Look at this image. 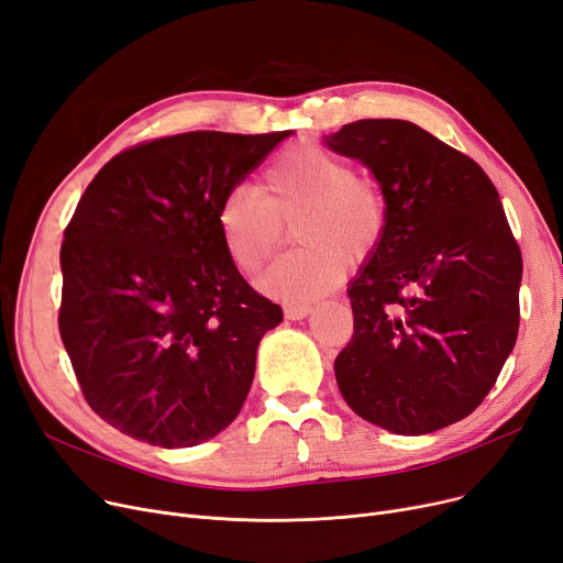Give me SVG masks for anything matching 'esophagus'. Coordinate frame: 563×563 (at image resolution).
I'll list each match as a JSON object with an SVG mask.
<instances>
[{"label": "esophagus", "instance_id": "obj_1", "mask_svg": "<svg viewBox=\"0 0 563 563\" xmlns=\"http://www.w3.org/2000/svg\"><path fill=\"white\" fill-rule=\"evenodd\" d=\"M310 310H312L310 303H287L285 306V317H289V320H303V317H308Z\"/></svg>", "mask_w": 563, "mask_h": 563}]
</instances>
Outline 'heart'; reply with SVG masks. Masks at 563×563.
I'll use <instances>...</instances> for the list:
<instances>
[{"label":"heart","instance_id":"heart-1","mask_svg":"<svg viewBox=\"0 0 563 563\" xmlns=\"http://www.w3.org/2000/svg\"><path fill=\"white\" fill-rule=\"evenodd\" d=\"M384 188L356 175L350 158L320 144H299L264 167L255 188H234L218 205L216 225L241 274H255L276 253L291 223L301 246L283 253L260 287L289 303H308L345 276V257H371L388 228Z\"/></svg>","mask_w":563,"mask_h":563}]
</instances>
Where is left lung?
I'll list each match as a JSON object with an SVG mask.
<instances>
[{
  "mask_svg": "<svg viewBox=\"0 0 563 563\" xmlns=\"http://www.w3.org/2000/svg\"><path fill=\"white\" fill-rule=\"evenodd\" d=\"M327 144L373 169L390 211L347 289L340 394L396 434L446 428L490 394L520 329L522 253L499 192L474 158L411 121L358 119Z\"/></svg>",
  "mask_w": 563,
  "mask_h": 563,
  "instance_id": "obj_1",
  "label": "left lung"
}]
</instances>
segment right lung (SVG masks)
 <instances>
[{"instance_id":"1","label":"right lung","mask_w":563,"mask_h":563,"mask_svg":"<svg viewBox=\"0 0 563 563\" xmlns=\"http://www.w3.org/2000/svg\"><path fill=\"white\" fill-rule=\"evenodd\" d=\"M289 133L146 140L87 186L62 241L59 333L87 405L119 432L184 449L241 411L283 308L236 272L216 211Z\"/></svg>"}]
</instances>
